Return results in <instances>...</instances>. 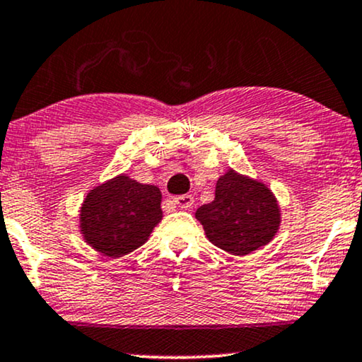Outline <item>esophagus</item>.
I'll use <instances>...</instances> for the list:
<instances>
[{"instance_id": "obj_1", "label": "esophagus", "mask_w": 362, "mask_h": 362, "mask_svg": "<svg viewBox=\"0 0 362 362\" xmlns=\"http://www.w3.org/2000/svg\"><path fill=\"white\" fill-rule=\"evenodd\" d=\"M194 197L192 195H189V194H184V195H178V197L175 199V204L180 209H192L194 207Z\"/></svg>"}]
</instances>
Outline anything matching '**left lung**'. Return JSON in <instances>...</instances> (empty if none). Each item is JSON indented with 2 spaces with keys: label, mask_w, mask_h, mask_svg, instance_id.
I'll list each match as a JSON object with an SVG mask.
<instances>
[{
  "label": "left lung",
  "mask_w": 362,
  "mask_h": 362,
  "mask_svg": "<svg viewBox=\"0 0 362 362\" xmlns=\"http://www.w3.org/2000/svg\"><path fill=\"white\" fill-rule=\"evenodd\" d=\"M209 241L243 256L268 245L280 226L275 195L261 182L229 170L216 184V197L197 209Z\"/></svg>",
  "instance_id": "1"
}]
</instances>
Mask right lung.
<instances>
[{"instance_id":"1","label":"right lung","mask_w":362,"mask_h":362,"mask_svg":"<svg viewBox=\"0 0 362 362\" xmlns=\"http://www.w3.org/2000/svg\"><path fill=\"white\" fill-rule=\"evenodd\" d=\"M158 187L119 175L87 194L81 209V230L95 251L119 258L146 241L162 219Z\"/></svg>"}]
</instances>
